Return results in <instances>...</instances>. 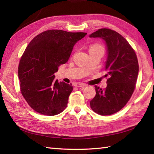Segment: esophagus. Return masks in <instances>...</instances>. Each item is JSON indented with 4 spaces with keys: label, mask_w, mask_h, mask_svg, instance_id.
Here are the masks:
<instances>
[{
    "label": "esophagus",
    "mask_w": 154,
    "mask_h": 154,
    "mask_svg": "<svg viewBox=\"0 0 154 154\" xmlns=\"http://www.w3.org/2000/svg\"><path fill=\"white\" fill-rule=\"evenodd\" d=\"M75 86L77 87H79H79H85L87 86V85L85 83H76L75 85Z\"/></svg>",
    "instance_id": "obj_1"
}]
</instances>
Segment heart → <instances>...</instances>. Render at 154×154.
<instances>
[{
    "mask_svg": "<svg viewBox=\"0 0 154 154\" xmlns=\"http://www.w3.org/2000/svg\"><path fill=\"white\" fill-rule=\"evenodd\" d=\"M102 48V46H101V45H98V44H94V45H91V48H90V49H91V48Z\"/></svg>",
    "mask_w": 154,
    "mask_h": 154,
    "instance_id": "heart-1",
    "label": "heart"
}]
</instances>
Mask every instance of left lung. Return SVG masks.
<instances>
[{"instance_id": "1", "label": "left lung", "mask_w": 154, "mask_h": 154, "mask_svg": "<svg viewBox=\"0 0 154 154\" xmlns=\"http://www.w3.org/2000/svg\"><path fill=\"white\" fill-rule=\"evenodd\" d=\"M89 37L105 42V77H109L105 89L95 86L96 95L91 100V108L100 115H110L122 109L132 97L139 71L138 59L131 45L116 31L101 28Z\"/></svg>"}]
</instances>
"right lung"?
Returning <instances> with one entry per match:
<instances>
[{"label":"right lung","mask_w":154,"mask_h":154,"mask_svg":"<svg viewBox=\"0 0 154 154\" xmlns=\"http://www.w3.org/2000/svg\"><path fill=\"white\" fill-rule=\"evenodd\" d=\"M85 32L50 30L37 35L20 60L18 75L22 96L32 109L47 116L61 113L67 107L72 84L58 82L54 73L67 62Z\"/></svg>","instance_id":"add662e5"}]
</instances>
